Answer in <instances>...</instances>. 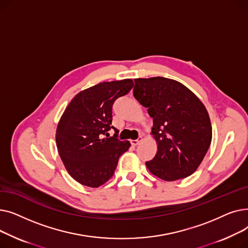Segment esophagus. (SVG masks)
<instances>
[{
    "mask_svg": "<svg viewBox=\"0 0 248 248\" xmlns=\"http://www.w3.org/2000/svg\"><path fill=\"white\" fill-rule=\"evenodd\" d=\"M141 140H142V138H141V137H139L137 140H131V144H132L133 146H137L138 144H140V142L141 141Z\"/></svg>",
    "mask_w": 248,
    "mask_h": 248,
    "instance_id": "1",
    "label": "esophagus"
}]
</instances>
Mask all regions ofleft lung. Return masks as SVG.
I'll use <instances>...</instances> for the list:
<instances>
[{
  "label": "left lung",
  "instance_id": "obj_1",
  "mask_svg": "<svg viewBox=\"0 0 248 248\" xmlns=\"http://www.w3.org/2000/svg\"><path fill=\"white\" fill-rule=\"evenodd\" d=\"M134 96L153 117L157 141L148 170L164 181L192 175L202 163L212 140L209 114L203 102L179 81L165 77L136 78Z\"/></svg>",
  "mask_w": 248,
  "mask_h": 248
}]
</instances>
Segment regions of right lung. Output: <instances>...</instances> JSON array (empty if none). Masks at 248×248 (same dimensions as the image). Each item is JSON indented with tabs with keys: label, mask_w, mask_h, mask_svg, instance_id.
<instances>
[{
	"label": "right lung",
	"mask_w": 248,
	"mask_h": 248,
	"mask_svg": "<svg viewBox=\"0 0 248 248\" xmlns=\"http://www.w3.org/2000/svg\"><path fill=\"white\" fill-rule=\"evenodd\" d=\"M134 86L133 79L101 82L77 93L56 128V146L68 174L81 185L97 188L113 175L120 155L131 147L116 134L108 138L112 104Z\"/></svg>",
	"instance_id": "1"
}]
</instances>
